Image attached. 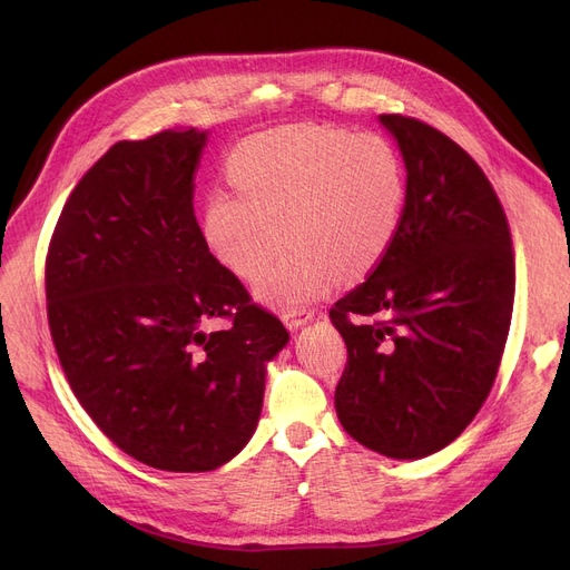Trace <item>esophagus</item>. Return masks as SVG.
<instances>
[{"label":"esophagus","mask_w":570,"mask_h":570,"mask_svg":"<svg viewBox=\"0 0 570 570\" xmlns=\"http://www.w3.org/2000/svg\"><path fill=\"white\" fill-rule=\"evenodd\" d=\"M312 318H314V312H312V309H301V312H284V314H282V321H284V325L288 327V331H297V327L307 325Z\"/></svg>","instance_id":"34e87169"}]
</instances>
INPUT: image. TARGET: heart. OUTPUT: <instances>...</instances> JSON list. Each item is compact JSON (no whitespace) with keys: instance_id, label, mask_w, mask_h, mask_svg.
<instances>
[{"instance_id":"obj_1","label":"heart","mask_w":570,"mask_h":570,"mask_svg":"<svg viewBox=\"0 0 570 570\" xmlns=\"http://www.w3.org/2000/svg\"><path fill=\"white\" fill-rule=\"evenodd\" d=\"M228 170L237 194L207 196L205 239L235 275L252 279L286 234L289 252L254 282L279 312L305 309L337 277L367 275L404 217V159L379 134L279 127L239 142Z\"/></svg>"}]
</instances>
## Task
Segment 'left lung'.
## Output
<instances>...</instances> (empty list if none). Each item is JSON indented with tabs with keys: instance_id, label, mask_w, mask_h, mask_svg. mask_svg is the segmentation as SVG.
<instances>
[{
	"instance_id": "1",
	"label": "left lung",
	"mask_w": 570,
	"mask_h": 570,
	"mask_svg": "<svg viewBox=\"0 0 570 570\" xmlns=\"http://www.w3.org/2000/svg\"><path fill=\"white\" fill-rule=\"evenodd\" d=\"M406 166L400 230L372 275L331 309L348 351L342 428L370 451L421 460L473 421L511 327V230L490 179L434 127L379 115Z\"/></svg>"
}]
</instances>
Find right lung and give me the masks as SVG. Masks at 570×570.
I'll return each mask as SVG.
<instances>
[{
	"mask_svg": "<svg viewBox=\"0 0 570 570\" xmlns=\"http://www.w3.org/2000/svg\"><path fill=\"white\" fill-rule=\"evenodd\" d=\"M207 131L119 140L57 219L46 258L50 335L69 385L134 460L200 473L256 432L282 321L254 305L194 215ZM228 315L226 332L206 323Z\"/></svg>",
	"mask_w": 570,
	"mask_h": 570,
	"instance_id": "obj_1",
	"label": "right lung"
}]
</instances>
